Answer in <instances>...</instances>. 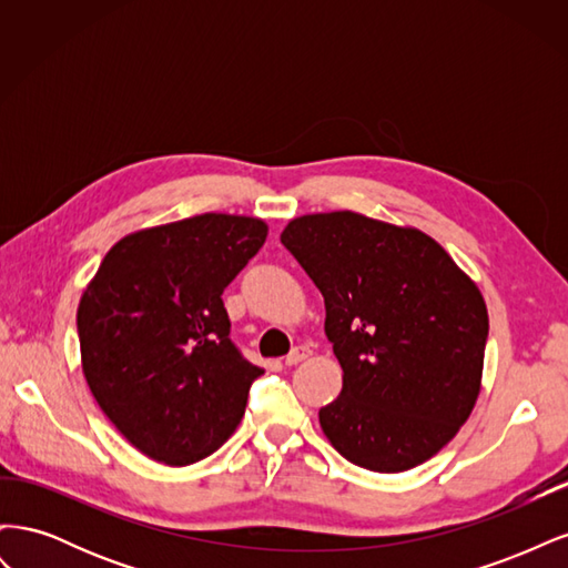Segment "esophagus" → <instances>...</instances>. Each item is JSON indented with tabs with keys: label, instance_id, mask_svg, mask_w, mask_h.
Returning a JSON list of instances; mask_svg holds the SVG:
<instances>
[{
	"label": "esophagus",
	"instance_id": "34e87169",
	"mask_svg": "<svg viewBox=\"0 0 568 568\" xmlns=\"http://www.w3.org/2000/svg\"><path fill=\"white\" fill-rule=\"evenodd\" d=\"M307 357H311V348L298 346V348H294V351H291V353L284 357V363L291 367V365L303 363V359H307Z\"/></svg>",
	"mask_w": 568,
	"mask_h": 568
}]
</instances>
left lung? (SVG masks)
Wrapping results in <instances>:
<instances>
[{
  "label": "left lung",
  "instance_id": "8db88e82",
  "mask_svg": "<svg viewBox=\"0 0 568 568\" xmlns=\"http://www.w3.org/2000/svg\"><path fill=\"white\" fill-rule=\"evenodd\" d=\"M282 244L322 291L343 369L320 426L348 462L398 474L432 459L480 393L488 311L436 239L353 211L288 222Z\"/></svg>",
  "mask_w": 568,
  "mask_h": 568
}]
</instances>
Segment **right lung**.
I'll return each instance as SVG.
<instances>
[{
    "label": "right lung",
    "instance_id": "add662e5",
    "mask_svg": "<svg viewBox=\"0 0 568 568\" xmlns=\"http://www.w3.org/2000/svg\"><path fill=\"white\" fill-rule=\"evenodd\" d=\"M267 239L261 217L203 213L111 246L78 305L82 374L142 455L186 467L244 417L265 369L230 338L222 291Z\"/></svg>",
    "mask_w": 568,
    "mask_h": 568
}]
</instances>
